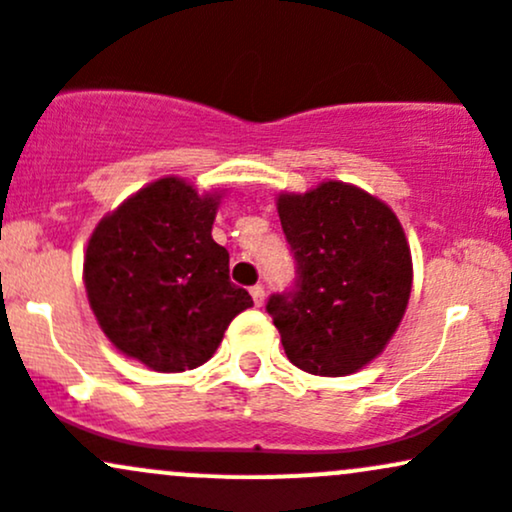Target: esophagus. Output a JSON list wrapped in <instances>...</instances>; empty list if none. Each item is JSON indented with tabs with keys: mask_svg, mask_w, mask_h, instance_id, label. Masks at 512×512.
Masks as SVG:
<instances>
[{
	"mask_svg": "<svg viewBox=\"0 0 512 512\" xmlns=\"http://www.w3.org/2000/svg\"><path fill=\"white\" fill-rule=\"evenodd\" d=\"M251 298H254L256 305H263V300H266V291H263V286L251 288Z\"/></svg>",
	"mask_w": 512,
	"mask_h": 512,
	"instance_id": "1",
	"label": "esophagus"
}]
</instances>
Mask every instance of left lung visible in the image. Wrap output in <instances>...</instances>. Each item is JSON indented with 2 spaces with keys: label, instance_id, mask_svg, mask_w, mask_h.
I'll list each match as a JSON object with an SVG mask.
<instances>
[{
  "label": "left lung",
  "instance_id": "1",
  "mask_svg": "<svg viewBox=\"0 0 512 512\" xmlns=\"http://www.w3.org/2000/svg\"><path fill=\"white\" fill-rule=\"evenodd\" d=\"M278 217L295 281L268 298L266 313L288 360L323 377L362 370L394 335L412 293L402 224L387 204L342 182L281 194Z\"/></svg>",
  "mask_w": 512,
  "mask_h": 512
}]
</instances>
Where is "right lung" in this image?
Masks as SVG:
<instances>
[{
	"mask_svg": "<svg viewBox=\"0 0 512 512\" xmlns=\"http://www.w3.org/2000/svg\"><path fill=\"white\" fill-rule=\"evenodd\" d=\"M217 197L165 177L140 189L93 231L83 278L100 328L120 352L157 372L204 365L254 300L229 278L212 239Z\"/></svg>",
	"mask_w": 512,
	"mask_h": 512,
	"instance_id": "add662e5",
	"label": "right lung"
}]
</instances>
